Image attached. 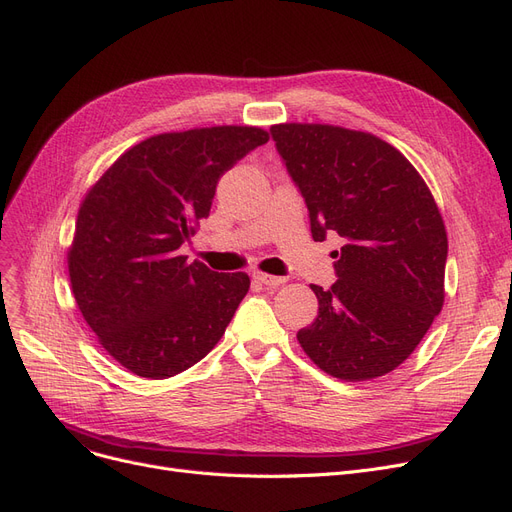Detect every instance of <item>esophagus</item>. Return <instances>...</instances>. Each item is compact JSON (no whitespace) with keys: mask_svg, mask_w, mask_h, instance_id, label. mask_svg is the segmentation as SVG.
Wrapping results in <instances>:
<instances>
[{"mask_svg":"<svg viewBox=\"0 0 512 512\" xmlns=\"http://www.w3.org/2000/svg\"><path fill=\"white\" fill-rule=\"evenodd\" d=\"M253 278L257 282H261V285H266V287H280V285H285V282H287L285 276H272V274H263V272L253 274Z\"/></svg>","mask_w":512,"mask_h":512,"instance_id":"1","label":"esophagus"}]
</instances>
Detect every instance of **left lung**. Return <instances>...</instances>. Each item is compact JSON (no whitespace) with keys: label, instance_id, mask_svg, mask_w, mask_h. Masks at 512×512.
Returning <instances> with one entry per match:
<instances>
[{"label":"left lung","instance_id":"8db88e82","mask_svg":"<svg viewBox=\"0 0 512 512\" xmlns=\"http://www.w3.org/2000/svg\"><path fill=\"white\" fill-rule=\"evenodd\" d=\"M280 158L310 213L312 238L335 232L337 280L312 285L318 316L297 339L316 367L365 382L418 348L445 301L447 232L428 185L399 149L331 124H274Z\"/></svg>","mask_w":512,"mask_h":512}]
</instances>
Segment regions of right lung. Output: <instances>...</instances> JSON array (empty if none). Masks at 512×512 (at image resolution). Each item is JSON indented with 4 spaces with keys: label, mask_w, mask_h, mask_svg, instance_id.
I'll use <instances>...</instances> for the list:
<instances>
[{
    "label": "right lung",
    "mask_w": 512,
    "mask_h": 512,
    "mask_svg": "<svg viewBox=\"0 0 512 512\" xmlns=\"http://www.w3.org/2000/svg\"><path fill=\"white\" fill-rule=\"evenodd\" d=\"M270 135L211 126L149 137L113 162L80 204L67 251L71 291L101 346L130 373L173 377L211 352L251 287L179 255L211 213L225 170Z\"/></svg>",
    "instance_id": "add662e5"
}]
</instances>
